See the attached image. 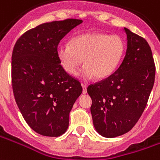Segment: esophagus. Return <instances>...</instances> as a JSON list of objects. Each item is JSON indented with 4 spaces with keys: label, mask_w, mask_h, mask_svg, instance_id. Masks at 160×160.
<instances>
[{
    "label": "esophagus",
    "mask_w": 160,
    "mask_h": 160,
    "mask_svg": "<svg viewBox=\"0 0 160 160\" xmlns=\"http://www.w3.org/2000/svg\"><path fill=\"white\" fill-rule=\"evenodd\" d=\"M81 86H82V88H83V93H87V88H88V86H87V84H81Z\"/></svg>",
    "instance_id": "obj_1"
}]
</instances>
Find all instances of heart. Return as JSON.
Segmentation results:
<instances>
[{
  "mask_svg": "<svg viewBox=\"0 0 160 160\" xmlns=\"http://www.w3.org/2000/svg\"><path fill=\"white\" fill-rule=\"evenodd\" d=\"M125 50V41L119 35L92 32L73 37L69 46L58 47L56 53L61 67L70 75H76L83 62V78L104 80L119 67Z\"/></svg>",
  "mask_w": 160,
  "mask_h": 160,
  "instance_id": "obj_1",
  "label": "heart"
}]
</instances>
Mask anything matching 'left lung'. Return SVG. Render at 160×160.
Here are the masks:
<instances>
[{
	"label": "left lung",
	"mask_w": 160,
	"mask_h": 160,
	"mask_svg": "<svg viewBox=\"0 0 160 160\" xmlns=\"http://www.w3.org/2000/svg\"><path fill=\"white\" fill-rule=\"evenodd\" d=\"M126 56L112 75L88 86L93 126L99 134L115 138L127 133L142 115L155 80V65L147 41L124 28Z\"/></svg>",
	"instance_id": "8db88e82"
}]
</instances>
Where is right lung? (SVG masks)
Here are the masks:
<instances>
[{"label":"right lung","instance_id":"right-lung-1","mask_svg":"<svg viewBox=\"0 0 160 160\" xmlns=\"http://www.w3.org/2000/svg\"><path fill=\"white\" fill-rule=\"evenodd\" d=\"M81 20L43 23L19 38L12 53V86L23 118L34 132L58 137L68 130L69 113L82 92L57 58L58 45Z\"/></svg>","mask_w":160,"mask_h":160}]
</instances>
